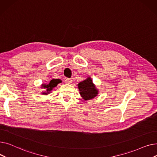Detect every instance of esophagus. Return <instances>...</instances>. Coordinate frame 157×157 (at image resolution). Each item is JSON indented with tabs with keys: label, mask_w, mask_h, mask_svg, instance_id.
<instances>
[{
	"label": "esophagus",
	"mask_w": 157,
	"mask_h": 157,
	"mask_svg": "<svg viewBox=\"0 0 157 157\" xmlns=\"http://www.w3.org/2000/svg\"><path fill=\"white\" fill-rule=\"evenodd\" d=\"M72 79H71V78H67V79H65V83H67V84H70V83H72Z\"/></svg>",
	"instance_id": "esophagus-1"
}]
</instances>
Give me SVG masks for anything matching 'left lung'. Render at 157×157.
<instances>
[{
	"mask_svg": "<svg viewBox=\"0 0 157 157\" xmlns=\"http://www.w3.org/2000/svg\"><path fill=\"white\" fill-rule=\"evenodd\" d=\"M78 85L80 92L79 94L85 100L92 99L98 94V90L95 88L90 78L80 82Z\"/></svg>",
	"mask_w": 157,
	"mask_h": 157,
	"instance_id": "8db88e82",
	"label": "left lung"
}]
</instances>
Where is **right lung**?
I'll return each mask as SVG.
<instances>
[{"mask_svg": "<svg viewBox=\"0 0 157 157\" xmlns=\"http://www.w3.org/2000/svg\"><path fill=\"white\" fill-rule=\"evenodd\" d=\"M61 80L60 79H53L50 81V82L48 84V85H43V87L44 88H45V90H46V92L43 93V94H44V95H47L48 94H49V92H50V91H52V89L56 86V85L59 84V83H61Z\"/></svg>", "mask_w": 157, "mask_h": 157, "instance_id": "right-lung-1", "label": "right lung"}]
</instances>
